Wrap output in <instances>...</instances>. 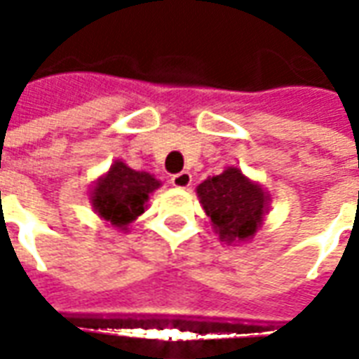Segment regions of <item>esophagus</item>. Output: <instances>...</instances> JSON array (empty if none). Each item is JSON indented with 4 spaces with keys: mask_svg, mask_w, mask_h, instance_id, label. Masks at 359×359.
Instances as JSON below:
<instances>
[{
    "mask_svg": "<svg viewBox=\"0 0 359 359\" xmlns=\"http://www.w3.org/2000/svg\"><path fill=\"white\" fill-rule=\"evenodd\" d=\"M171 182H172V187L188 188L190 184H192V175H190L188 171H182L179 172V175H172Z\"/></svg>",
    "mask_w": 359,
    "mask_h": 359,
    "instance_id": "34e87169",
    "label": "esophagus"
}]
</instances>
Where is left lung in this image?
<instances>
[{"label": "left lung", "mask_w": 359, "mask_h": 359, "mask_svg": "<svg viewBox=\"0 0 359 359\" xmlns=\"http://www.w3.org/2000/svg\"><path fill=\"white\" fill-rule=\"evenodd\" d=\"M196 192L213 231L225 244L252 241L269 205V194L236 167L205 179Z\"/></svg>", "instance_id": "1"}]
</instances>
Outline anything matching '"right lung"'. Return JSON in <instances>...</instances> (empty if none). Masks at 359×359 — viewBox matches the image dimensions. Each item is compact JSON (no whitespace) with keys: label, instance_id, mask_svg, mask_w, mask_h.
<instances>
[{"label":"right lung","instance_id":"add662e5","mask_svg":"<svg viewBox=\"0 0 359 359\" xmlns=\"http://www.w3.org/2000/svg\"><path fill=\"white\" fill-rule=\"evenodd\" d=\"M159 180L146 171H134L123 161H115L92 188V205L95 213L121 231L146 210L149 194L159 188Z\"/></svg>","mask_w":359,"mask_h":359}]
</instances>
